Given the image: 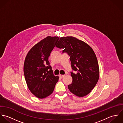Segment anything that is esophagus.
I'll use <instances>...</instances> for the list:
<instances>
[{
  "label": "esophagus",
  "mask_w": 123,
  "mask_h": 123,
  "mask_svg": "<svg viewBox=\"0 0 123 123\" xmlns=\"http://www.w3.org/2000/svg\"><path fill=\"white\" fill-rule=\"evenodd\" d=\"M59 76L60 77V78H63V77H64L65 76V75H63V74H59Z\"/></svg>",
  "instance_id": "1"
}]
</instances>
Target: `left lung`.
<instances>
[{
  "instance_id": "8db88e82",
  "label": "left lung",
  "mask_w": 123,
  "mask_h": 123,
  "mask_svg": "<svg viewBox=\"0 0 123 123\" xmlns=\"http://www.w3.org/2000/svg\"><path fill=\"white\" fill-rule=\"evenodd\" d=\"M56 48L63 49V53L70 56L73 81L68 86L70 91L75 96L83 97L94 88L99 77V68L96 54L86 43L73 37L60 38Z\"/></svg>"
}]
</instances>
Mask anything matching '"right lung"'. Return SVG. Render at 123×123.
<instances>
[{
    "label": "right lung",
    "instance_id": "obj_1",
    "mask_svg": "<svg viewBox=\"0 0 123 123\" xmlns=\"http://www.w3.org/2000/svg\"><path fill=\"white\" fill-rule=\"evenodd\" d=\"M59 39L58 37H47L32 48L25 57V81L30 92L37 98L51 95L58 81L59 77L53 74L49 57Z\"/></svg>",
    "mask_w": 123,
    "mask_h": 123
}]
</instances>
